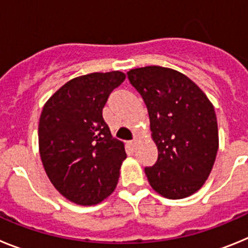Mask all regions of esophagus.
I'll list each match as a JSON object with an SVG mask.
<instances>
[{"label":"esophagus","mask_w":248,"mask_h":248,"mask_svg":"<svg viewBox=\"0 0 248 248\" xmlns=\"http://www.w3.org/2000/svg\"><path fill=\"white\" fill-rule=\"evenodd\" d=\"M128 144L131 149H134L135 145H137V140H131V141H129Z\"/></svg>","instance_id":"1"}]
</instances>
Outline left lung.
I'll list each match as a JSON object with an SVG mask.
<instances>
[{
	"mask_svg": "<svg viewBox=\"0 0 248 248\" xmlns=\"http://www.w3.org/2000/svg\"><path fill=\"white\" fill-rule=\"evenodd\" d=\"M143 97L159 156L145 168L149 184L164 198H187L207 180L218 150L212 103L190 78L171 68L149 65L128 72Z\"/></svg>",
	"mask_w": 248,
	"mask_h": 248,
	"instance_id": "left-lung-1",
	"label": "left lung"
}]
</instances>
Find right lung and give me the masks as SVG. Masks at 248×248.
I'll use <instances>...</instances> for the list:
<instances>
[{
    "label": "right lung",
    "instance_id": "add662e5",
    "mask_svg": "<svg viewBox=\"0 0 248 248\" xmlns=\"http://www.w3.org/2000/svg\"><path fill=\"white\" fill-rule=\"evenodd\" d=\"M124 79L119 71L77 77L42 109L38 144L43 168L59 194L77 205L102 202L117 187L125 148L111 137L103 108Z\"/></svg>",
    "mask_w": 248,
    "mask_h": 248
}]
</instances>
